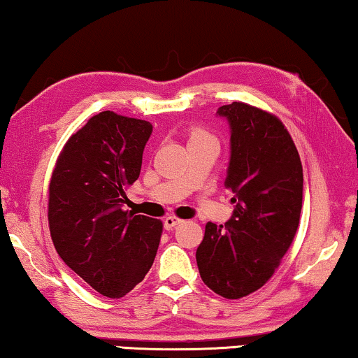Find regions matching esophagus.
Listing matches in <instances>:
<instances>
[{
    "instance_id": "obj_1",
    "label": "esophagus",
    "mask_w": 358,
    "mask_h": 358,
    "mask_svg": "<svg viewBox=\"0 0 358 358\" xmlns=\"http://www.w3.org/2000/svg\"><path fill=\"white\" fill-rule=\"evenodd\" d=\"M179 223H182V220L178 218V217H171V215H169V217L164 218V228L166 229H173L174 227H178Z\"/></svg>"
}]
</instances>
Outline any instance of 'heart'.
Returning a JSON list of instances; mask_svg holds the SVG:
<instances>
[{
    "label": "heart",
    "mask_w": 358,
    "mask_h": 358,
    "mask_svg": "<svg viewBox=\"0 0 358 358\" xmlns=\"http://www.w3.org/2000/svg\"><path fill=\"white\" fill-rule=\"evenodd\" d=\"M203 140H215V138L208 134V131H205L202 129H195L192 130V134H190L189 143H192V141H203Z\"/></svg>",
    "instance_id": "obj_1"
}]
</instances>
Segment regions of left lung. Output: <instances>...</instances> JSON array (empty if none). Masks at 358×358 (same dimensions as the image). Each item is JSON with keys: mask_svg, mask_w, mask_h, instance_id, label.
<instances>
[{"mask_svg": "<svg viewBox=\"0 0 358 358\" xmlns=\"http://www.w3.org/2000/svg\"><path fill=\"white\" fill-rule=\"evenodd\" d=\"M217 114L231 130L224 187L236 208L224 227L205 224L195 257L205 285L238 300L266 285L292 246L300 224L303 168L277 115L244 102L222 106Z\"/></svg>", "mask_w": 358, "mask_h": 358, "instance_id": "left-lung-1", "label": "left lung"}]
</instances>
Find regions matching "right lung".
<instances>
[{
	"label": "right lung",
	"instance_id": "add662e5",
	"mask_svg": "<svg viewBox=\"0 0 358 358\" xmlns=\"http://www.w3.org/2000/svg\"><path fill=\"white\" fill-rule=\"evenodd\" d=\"M151 131L146 120L99 112L68 138L48 185V228L58 256L107 298L134 290L159 246L161 220L122 208Z\"/></svg>",
	"mask_w": 358,
	"mask_h": 358
}]
</instances>
